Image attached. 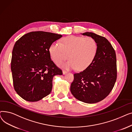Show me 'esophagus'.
<instances>
[{
    "label": "esophagus",
    "instance_id": "esophagus-1",
    "mask_svg": "<svg viewBox=\"0 0 132 132\" xmlns=\"http://www.w3.org/2000/svg\"><path fill=\"white\" fill-rule=\"evenodd\" d=\"M66 73H67V71H65V70H63V71H62V74H63L64 75L66 74Z\"/></svg>",
    "mask_w": 132,
    "mask_h": 132
}]
</instances>
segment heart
Wrapping results in <instances>:
<instances>
[{
	"label": "heart",
	"mask_w": 132,
	"mask_h": 132,
	"mask_svg": "<svg viewBox=\"0 0 132 132\" xmlns=\"http://www.w3.org/2000/svg\"><path fill=\"white\" fill-rule=\"evenodd\" d=\"M97 50L96 42L91 37L68 36L62 39L61 44L55 41L49 47L51 58L55 63L65 60L68 54L70 60L58 65L68 70L77 68L80 71L85 70L92 64Z\"/></svg>",
	"instance_id": "obj_1"
}]
</instances>
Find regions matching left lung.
Listing matches in <instances>:
<instances>
[{
	"label": "left lung",
	"mask_w": 132,
	"mask_h": 132,
	"mask_svg": "<svg viewBox=\"0 0 132 132\" xmlns=\"http://www.w3.org/2000/svg\"><path fill=\"white\" fill-rule=\"evenodd\" d=\"M82 34L96 40L97 50L92 64L84 71L74 74L70 89L77 100L96 103L107 97L114 86L117 75L116 54L104 37L91 32Z\"/></svg>",
	"instance_id": "1"
}]
</instances>
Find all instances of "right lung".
Listing matches in <instances>:
<instances>
[{
	"label": "right lung",
	"instance_id": "add662e5",
	"mask_svg": "<svg viewBox=\"0 0 132 132\" xmlns=\"http://www.w3.org/2000/svg\"><path fill=\"white\" fill-rule=\"evenodd\" d=\"M62 36L49 32L32 31L15 42L11 59L13 86L24 100L36 102L49 95L53 77L62 74L49 53L50 45Z\"/></svg>",
	"mask_w": 132,
	"mask_h": 132
}]
</instances>
